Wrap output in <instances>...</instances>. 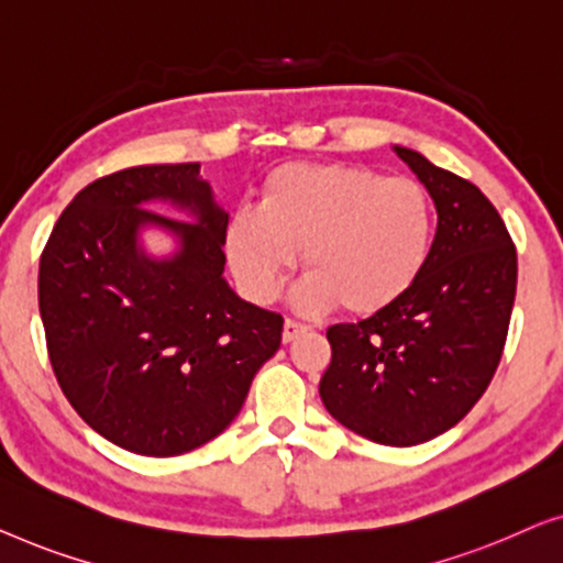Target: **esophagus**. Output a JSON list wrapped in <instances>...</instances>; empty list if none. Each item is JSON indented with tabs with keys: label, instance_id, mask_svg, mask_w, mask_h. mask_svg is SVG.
<instances>
[{
	"label": "esophagus",
	"instance_id": "esophagus-1",
	"mask_svg": "<svg viewBox=\"0 0 563 563\" xmlns=\"http://www.w3.org/2000/svg\"><path fill=\"white\" fill-rule=\"evenodd\" d=\"M308 327L306 323H300L296 319H285V327H283V342H292V339H298L300 334H306Z\"/></svg>",
	"mask_w": 563,
	"mask_h": 563
}]
</instances>
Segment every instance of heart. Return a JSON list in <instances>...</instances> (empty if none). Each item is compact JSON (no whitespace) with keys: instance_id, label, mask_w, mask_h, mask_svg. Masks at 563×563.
Returning <instances> with one entry per match:
<instances>
[{"instance_id":"heart-1","label":"heart","mask_w":563,"mask_h":563,"mask_svg":"<svg viewBox=\"0 0 563 563\" xmlns=\"http://www.w3.org/2000/svg\"><path fill=\"white\" fill-rule=\"evenodd\" d=\"M433 234L437 209L416 178L350 163H288L267 173L257 206L232 213L224 247L234 278L260 303L278 296L303 247L311 273L298 303L308 311L344 303L367 316L413 288Z\"/></svg>"}]
</instances>
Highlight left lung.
<instances>
[{
    "instance_id": "left-lung-1",
    "label": "left lung",
    "mask_w": 563,
    "mask_h": 563,
    "mask_svg": "<svg viewBox=\"0 0 563 563\" xmlns=\"http://www.w3.org/2000/svg\"><path fill=\"white\" fill-rule=\"evenodd\" d=\"M437 203L429 263L406 296L334 323L319 393L339 423L385 446H416L470 413L500 364L516 303L508 227L470 180L395 147Z\"/></svg>"
}]
</instances>
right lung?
<instances>
[{
  "label": "right lung",
  "mask_w": 563,
  "mask_h": 563,
  "mask_svg": "<svg viewBox=\"0 0 563 563\" xmlns=\"http://www.w3.org/2000/svg\"><path fill=\"white\" fill-rule=\"evenodd\" d=\"M155 198L197 221L145 210ZM145 223L179 234L176 258L136 247ZM227 224L199 163L137 165L78 191L47 236L37 275L47 357L76 413L117 446L199 449L234 421L278 352L283 316L242 300L221 275Z\"/></svg>",
  "instance_id": "1"
}]
</instances>
